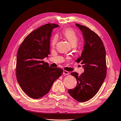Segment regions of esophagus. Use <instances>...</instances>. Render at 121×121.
I'll list each match as a JSON object with an SVG mask.
<instances>
[{
  "label": "esophagus",
  "mask_w": 121,
  "mask_h": 121,
  "mask_svg": "<svg viewBox=\"0 0 121 121\" xmlns=\"http://www.w3.org/2000/svg\"><path fill=\"white\" fill-rule=\"evenodd\" d=\"M63 73L65 75H68L69 74V73L68 72V71H66V70H63Z\"/></svg>",
  "instance_id": "1"
}]
</instances>
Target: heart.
<instances>
[{
    "mask_svg": "<svg viewBox=\"0 0 121 121\" xmlns=\"http://www.w3.org/2000/svg\"><path fill=\"white\" fill-rule=\"evenodd\" d=\"M62 35L68 41L71 46H75L76 45L78 41V36L74 30L70 28H67L63 30ZM56 41L57 38L56 37H55L52 40V45L54 46L56 44Z\"/></svg>",
    "mask_w": 121,
    "mask_h": 121,
    "instance_id": "b5f03b06",
    "label": "heart"
}]
</instances>
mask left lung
Instances as JSON below:
<instances>
[{"label": "left lung", "instance_id": "1", "mask_svg": "<svg viewBox=\"0 0 121 121\" xmlns=\"http://www.w3.org/2000/svg\"><path fill=\"white\" fill-rule=\"evenodd\" d=\"M82 32L84 46L80 58L76 61L82 64L84 72L81 75L73 72L71 75L77 80L74 89L68 93L78 102H85L92 98L99 91L107 73L106 51L98 35L85 26L76 24Z\"/></svg>", "mask_w": 121, "mask_h": 121}]
</instances>
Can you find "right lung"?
Listing matches in <instances>:
<instances>
[{"mask_svg": "<svg viewBox=\"0 0 121 121\" xmlns=\"http://www.w3.org/2000/svg\"><path fill=\"white\" fill-rule=\"evenodd\" d=\"M58 24L48 23L31 32L24 39L16 56V75L22 90L30 97L38 99L50 91L63 69L51 68L43 60L50 54L52 30Z\"/></svg>", "mask_w": 121, "mask_h": 121, "instance_id": "add662e5", "label": "right lung"}]
</instances>
